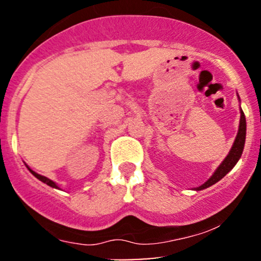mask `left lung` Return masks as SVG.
Returning a JSON list of instances; mask_svg holds the SVG:
<instances>
[{
    "label": "left lung",
    "instance_id": "left-lung-1",
    "mask_svg": "<svg viewBox=\"0 0 261 261\" xmlns=\"http://www.w3.org/2000/svg\"><path fill=\"white\" fill-rule=\"evenodd\" d=\"M245 133H247V122H245V116H244L243 110L241 109V121H239L238 134H237L234 143H233L228 155L224 158L223 162L220 164V167H218L216 172L212 174L211 178H210L207 181L203 182L201 187L196 188V190H202V189H206L211 187V185L216 184L218 180H221V179H222L223 176L236 166L237 162L239 161L242 153H243V148L245 143Z\"/></svg>",
    "mask_w": 261,
    "mask_h": 261
}]
</instances>
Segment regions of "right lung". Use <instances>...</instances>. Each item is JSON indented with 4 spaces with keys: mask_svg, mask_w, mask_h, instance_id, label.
<instances>
[{
    "mask_svg": "<svg viewBox=\"0 0 261 261\" xmlns=\"http://www.w3.org/2000/svg\"><path fill=\"white\" fill-rule=\"evenodd\" d=\"M27 168H28V169H29V172H31V173H32V174L35 176V178H38V179H39V180H40V181H43V182H45V184H47V185H49V187H51V188L59 189V187H58V185H56V182H54L53 180H50V179H49V178H46V176H44V175H40V174H38V173H35V172H34V170H32L31 168H29V167H28V166H27Z\"/></svg>",
    "mask_w": 261,
    "mask_h": 261,
    "instance_id": "obj_1",
    "label": "right lung"
}]
</instances>
